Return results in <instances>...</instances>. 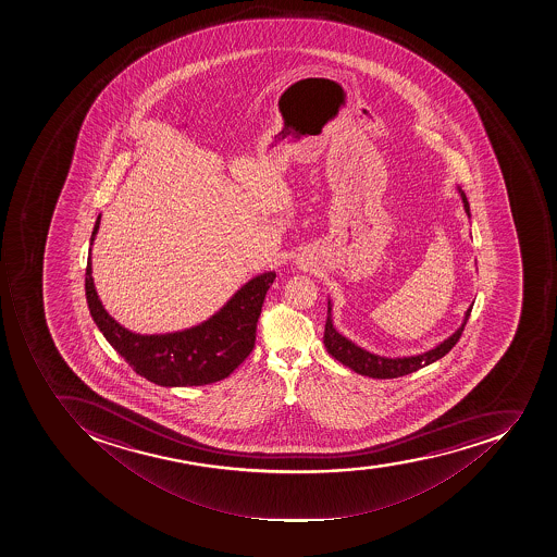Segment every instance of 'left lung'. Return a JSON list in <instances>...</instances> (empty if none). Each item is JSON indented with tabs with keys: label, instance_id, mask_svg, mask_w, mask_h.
<instances>
[{
	"label": "left lung",
	"instance_id": "obj_1",
	"mask_svg": "<svg viewBox=\"0 0 557 557\" xmlns=\"http://www.w3.org/2000/svg\"><path fill=\"white\" fill-rule=\"evenodd\" d=\"M460 197H462V202H465V209L469 216V203L465 191H460ZM471 308L473 306H469L468 311H466L465 322L459 326V331H456V334H451L448 339L443 341L442 345L436 346L431 351L414 355V357H405V359H385V357H380V355L369 354L366 349L359 348L351 341L341 336L339 332L332 326L331 302H329L323 343H325L326 351L334 359L339 360L343 366L354 369L355 373L362 374V376L377 377V380L405 376V374L414 373V371L425 368L429 363L442 359L457 345V341L460 339L462 332H465L466 323H468L469 314H471Z\"/></svg>",
	"mask_w": 557,
	"mask_h": 557
}]
</instances>
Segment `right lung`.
Here are the masks:
<instances>
[{"mask_svg": "<svg viewBox=\"0 0 557 557\" xmlns=\"http://www.w3.org/2000/svg\"><path fill=\"white\" fill-rule=\"evenodd\" d=\"M98 225L100 216L92 228L91 243ZM274 280L276 272L253 277L202 325L163 336H140L115 323L98 300L89 249L86 300L101 334L135 373L161 386L209 385L231 376L253 351L258 318Z\"/></svg>", "mask_w": 557, "mask_h": 557, "instance_id": "obj_1", "label": "right lung"}]
</instances>
